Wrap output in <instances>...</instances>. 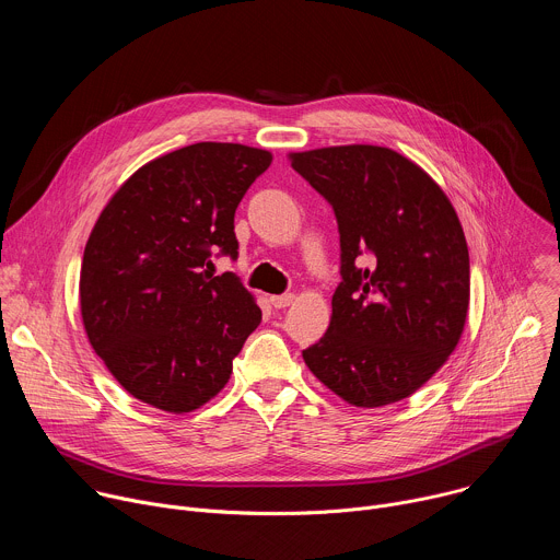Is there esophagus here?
I'll return each mask as SVG.
<instances>
[{
  "label": "esophagus",
  "instance_id": "1",
  "mask_svg": "<svg viewBox=\"0 0 560 560\" xmlns=\"http://www.w3.org/2000/svg\"><path fill=\"white\" fill-rule=\"evenodd\" d=\"M294 301V294H275V296H270V303L277 307V310H281V307H288L290 303Z\"/></svg>",
  "mask_w": 560,
  "mask_h": 560
}]
</instances>
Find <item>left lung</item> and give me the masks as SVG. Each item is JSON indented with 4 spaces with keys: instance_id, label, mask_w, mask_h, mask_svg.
Listing matches in <instances>:
<instances>
[{
    "instance_id": "obj_1",
    "label": "left lung",
    "mask_w": 560,
    "mask_h": 560,
    "mask_svg": "<svg viewBox=\"0 0 560 560\" xmlns=\"http://www.w3.org/2000/svg\"><path fill=\"white\" fill-rule=\"evenodd\" d=\"M290 162L332 206L341 236L330 328L303 361L357 408L401 401L465 328L469 253L456 210L423 168L383 145L316 148Z\"/></svg>"
}]
</instances>
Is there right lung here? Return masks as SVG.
Listing matches in <instances>:
<instances>
[{"label":"right lung","mask_w":560,"mask_h":560,"mask_svg":"<svg viewBox=\"0 0 560 560\" xmlns=\"http://www.w3.org/2000/svg\"><path fill=\"white\" fill-rule=\"evenodd\" d=\"M270 164L261 148L192 143L141 166L102 210L79 305L93 350L141 404L201 408L261 324L255 296L210 259H236L234 210Z\"/></svg>","instance_id":"add662e5"}]
</instances>
